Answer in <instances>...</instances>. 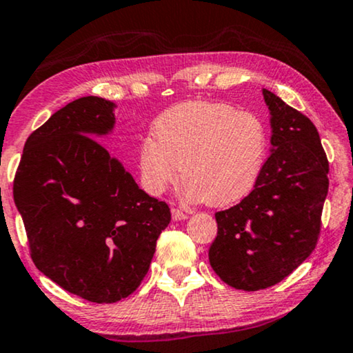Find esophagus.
Instances as JSON below:
<instances>
[{
    "instance_id": "34e87169",
    "label": "esophagus",
    "mask_w": 353,
    "mask_h": 353,
    "mask_svg": "<svg viewBox=\"0 0 353 353\" xmlns=\"http://www.w3.org/2000/svg\"><path fill=\"white\" fill-rule=\"evenodd\" d=\"M186 214L180 209H172V219L175 221H180V220H185L186 219Z\"/></svg>"
}]
</instances>
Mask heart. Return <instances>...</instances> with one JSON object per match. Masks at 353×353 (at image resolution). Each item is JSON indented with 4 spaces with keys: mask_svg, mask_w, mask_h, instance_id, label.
Here are the masks:
<instances>
[{
    "mask_svg": "<svg viewBox=\"0 0 353 353\" xmlns=\"http://www.w3.org/2000/svg\"><path fill=\"white\" fill-rule=\"evenodd\" d=\"M151 137L139 144L143 186L162 194L175 185L183 165L185 196L231 205L257 185L268 156V132L250 110L209 101H188L161 114Z\"/></svg>",
    "mask_w": 353,
    "mask_h": 353,
    "instance_id": "obj_1",
    "label": "heart"
}]
</instances>
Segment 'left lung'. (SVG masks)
Masks as SVG:
<instances>
[{"label": "left lung", "mask_w": 353, "mask_h": 353, "mask_svg": "<svg viewBox=\"0 0 353 353\" xmlns=\"http://www.w3.org/2000/svg\"><path fill=\"white\" fill-rule=\"evenodd\" d=\"M272 119V154L248 197L216 212L209 249L228 286L259 291L289 276L313 250L321 228L330 163L312 120L263 90Z\"/></svg>", "instance_id": "1"}]
</instances>
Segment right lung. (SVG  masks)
Segmentation results:
<instances>
[{
    "mask_svg": "<svg viewBox=\"0 0 353 353\" xmlns=\"http://www.w3.org/2000/svg\"><path fill=\"white\" fill-rule=\"evenodd\" d=\"M114 108L85 96L52 114L27 138L12 188L35 267L96 303L137 291L172 219L93 138L114 128Z\"/></svg>",
    "mask_w": 353,
    "mask_h": 353,
    "instance_id": "right-lung-1",
    "label": "right lung"
}]
</instances>
